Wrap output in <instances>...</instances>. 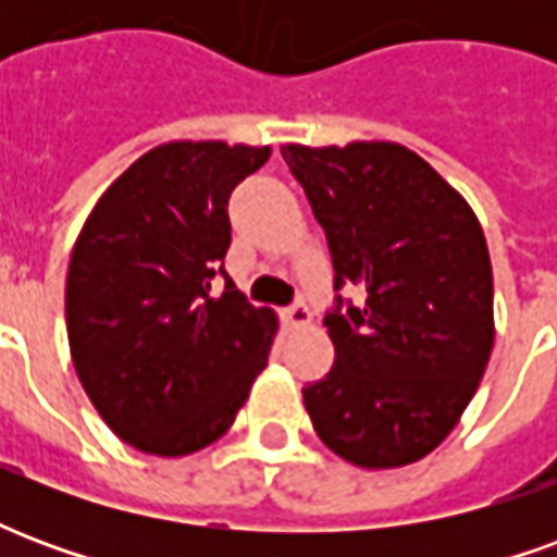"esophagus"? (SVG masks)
Returning a JSON list of instances; mask_svg holds the SVG:
<instances>
[{"instance_id": "obj_1", "label": "esophagus", "mask_w": 557, "mask_h": 557, "mask_svg": "<svg viewBox=\"0 0 557 557\" xmlns=\"http://www.w3.org/2000/svg\"><path fill=\"white\" fill-rule=\"evenodd\" d=\"M283 319H286L289 325H307V322L313 319V313H310V307L304 301H295L283 310Z\"/></svg>"}]
</instances>
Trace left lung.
Instances as JSON below:
<instances>
[{"label": "left lung", "mask_w": 557, "mask_h": 557, "mask_svg": "<svg viewBox=\"0 0 557 557\" xmlns=\"http://www.w3.org/2000/svg\"><path fill=\"white\" fill-rule=\"evenodd\" d=\"M325 230L334 367L304 385L319 438L361 468L409 466L435 450L490 363L492 265L474 211L397 143L283 146Z\"/></svg>", "instance_id": "left-lung-1"}]
</instances>
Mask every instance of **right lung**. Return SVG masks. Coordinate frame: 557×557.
I'll return each instance as SVG.
<instances>
[{
	"instance_id": "right-lung-1",
	"label": "right lung",
	"mask_w": 557,
	"mask_h": 557,
	"mask_svg": "<svg viewBox=\"0 0 557 557\" xmlns=\"http://www.w3.org/2000/svg\"><path fill=\"white\" fill-rule=\"evenodd\" d=\"M271 148L166 143L125 170L79 232L65 286L67 343L107 426L143 454L218 442L277 331L223 268L230 194ZM223 276L227 286L213 295Z\"/></svg>"
}]
</instances>
